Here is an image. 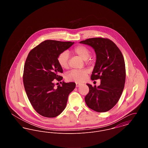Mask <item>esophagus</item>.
<instances>
[{
    "label": "esophagus",
    "instance_id": "esophagus-1",
    "mask_svg": "<svg viewBox=\"0 0 148 148\" xmlns=\"http://www.w3.org/2000/svg\"><path fill=\"white\" fill-rule=\"evenodd\" d=\"M80 85H82V83H76V86H77V87H78V86H79Z\"/></svg>",
    "mask_w": 148,
    "mask_h": 148
}]
</instances>
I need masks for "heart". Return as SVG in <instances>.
I'll return each mask as SVG.
<instances>
[{
	"mask_svg": "<svg viewBox=\"0 0 148 148\" xmlns=\"http://www.w3.org/2000/svg\"><path fill=\"white\" fill-rule=\"evenodd\" d=\"M73 53L79 56L84 60H86L90 56V49L83 45H77L72 51ZM69 54L65 51L60 53L57 58L58 63L63 69H67L69 66ZM88 74V71L86 69L73 70L71 71L66 75L68 80L75 82L84 81Z\"/></svg>",
	"mask_w": 148,
	"mask_h": 148,
	"instance_id": "b5f03b06",
	"label": "heart"
}]
</instances>
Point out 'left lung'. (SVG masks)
<instances>
[{
	"label": "left lung",
	"mask_w": 148,
	"mask_h": 148,
	"mask_svg": "<svg viewBox=\"0 0 148 148\" xmlns=\"http://www.w3.org/2000/svg\"><path fill=\"white\" fill-rule=\"evenodd\" d=\"M80 43L94 49L97 60L90 78L101 80L97 87L86 84L89 92L85 97V103L95 112H108L116 104L124 88L126 71L123 56L116 44L108 38H92Z\"/></svg>",
	"instance_id": "8db88e82"
}]
</instances>
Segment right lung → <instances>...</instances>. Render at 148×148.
I'll use <instances>...</instances> for the list:
<instances>
[{
  "label": "right lung",
  "mask_w": 148,
  "mask_h": 148,
  "mask_svg": "<svg viewBox=\"0 0 148 148\" xmlns=\"http://www.w3.org/2000/svg\"><path fill=\"white\" fill-rule=\"evenodd\" d=\"M74 44L71 42L47 40L29 53L24 67L23 84L29 100L42 116L54 118L65 108L69 94L75 88L74 82L56 81L63 77V69L58 63V56Z\"/></svg>",
  "instance_id": "obj_1"
}]
</instances>
